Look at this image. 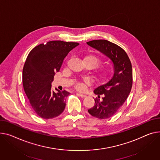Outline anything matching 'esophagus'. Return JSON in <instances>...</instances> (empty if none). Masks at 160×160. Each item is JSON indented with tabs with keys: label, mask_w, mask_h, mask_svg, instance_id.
Wrapping results in <instances>:
<instances>
[{
	"label": "esophagus",
	"mask_w": 160,
	"mask_h": 160,
	"mask_svg": "<svg viewBox=\"0 0 160 160\" xmlns=\"http://www.w3.org/2000/svg\"><path fill=\"white\" fill-rule=\"evenodd\" d=\"M77 94L78 96H80V97H82V98H85V97H86V94H82V93L77 92Z\"/></svg>",
	"instance_id": "esophagus-1"
}]
</instances>
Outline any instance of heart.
<instances>
[{
	"instance_id": "heart-1",
	"label": "heart",
	"mask_w": 160,
	"mask_h": 160,
	"mask_svg": "<svg viewBox=\"0 0 160 160\" xmlns=\"http://www.w3.org/2000/svg\"><path fill=\"white\" fill-rule=\"evenodd\" d=\"M83 62L89 63L91 65H92L93 68H94L98 67L100 64L101 60L97 56L92 55H86L83 58ZM110 72H111V70L109 68H103L100 71L99 75L101 78H105L109 75ZM84 83H89V80L88 79L84 80ZM77 88L78 90H83L84 84L83 83H78L77 86Z\"/></svg>"
}]
</instances>
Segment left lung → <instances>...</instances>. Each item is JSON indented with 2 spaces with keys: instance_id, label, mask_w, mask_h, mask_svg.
Instances as JSON below:
<instances>
[{
  "instance_id": "obj_1",
  "label": "left lung",
  "mask_w": 160,
  "mask_h": 160,
  "mask_svg": "<svg viewBox=\"0 0 160 160\" xmlns=\"http://www.w3.org/2000/svg\"><path fill=\"white\" fill-rule=\"evenodd\" d=\"M88 45L105 55L112 62L114 74L104 84L97 87L94 93L102 94V100L94 99V105L89 113L99 119L112 117L128 97L132 85L131 62L125 51L118 45L106 40H94L87 42Z\"/></svg>"
}]
</instances>
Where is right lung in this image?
<instances>
[{
  "instance_id": "obj_1",
  "label": "right lung",
  "mask_w": 160,
  "mask_h": 160,
  "mask_svg": "<svg viewBox=\"0 0 160 160\" xmlns=\"http://www.w3.org/2000/svg\"><path fill=\"white\" fill-rule=\"evenodd\" d=\"M79 45L77 42L60 40L41 44L32 49L22 71V83L31 107L42 118L51 119L59 116L66 108V91L51 90V83L64 58Z\"/></svg>"
}]
</instances>
